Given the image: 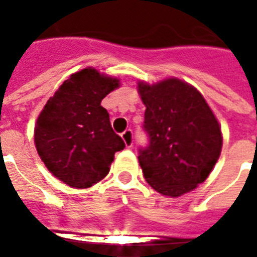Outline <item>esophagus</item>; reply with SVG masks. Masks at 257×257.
<instances>
[{
  "label": "esophagus",
  "instance_id": "34e87169",
  "mask_svg": "<svg viewBox=\"0 0 257 257\" xmlns=\"http://www.w3.org/2000/svg\"><path fill=\"white\" fill-rule=\"evenodd\" d=\"M121 136H122L125 146L126 147H132V145H134V132H132V129H126Z\"/></svg>",
  "mask_w": 257,
  "mask_h": 257
}]
</instances>
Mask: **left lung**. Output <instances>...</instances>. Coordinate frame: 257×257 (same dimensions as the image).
I'll return each instance as SVG.
<instances>
[{
	"instance_id": "obj_1",
	"label": "left lung",
	"mask_w": 257,
	"mask_h": 257,
	"mask_svg": "<svg viewBox=\"0 0 257 257\" xmlns=\"http://www.w3.org/2000/svg\"><path fill=\"white\" fill-rule=\"evenodd\" d=\"M146 106L150 143L139 150L147 183L167 197H180L204 183L223 146L220 125L197 88L179 78L138 82Z\"/></svg>"
}]
</instances>
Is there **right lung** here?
Returning a JSON list of instances; mask_svg holds the SVG:
<instances>
[{
  "label": "right lung",
  "instance_id": "1",
  "mask_svg": "<svg viewBox=\"0 0 257 257\" xmlns=\"http://www.w3.org/2000/svg\"><path fill=\"white\" fill-rule=\"evenodd\" d=\"M118 86V78L82 68L59 86L37 118L38 156L55 178L73 189H88L106 178L114 154L125 147L100 104Z\"/></svg>",
  "mask_w": 257,
  "mask_h": 257
}]
</instances>
